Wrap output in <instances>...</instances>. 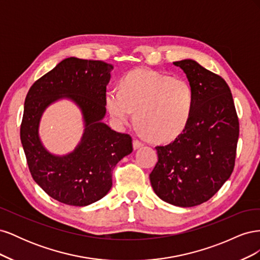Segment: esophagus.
Instances as JSON below:
<instances>
[{
    "label": "esophagus",
    "mask_w": 260,
    "mask_h": 260,
    "mask_svg": "<svg viewBox=\"0 0 260 260\" xmlns=\"http://www.w3.org/2000/svg\"><path fill=\"white\" fill-rule=\"evenodd\" d=\"M142 146H143V143L141 142V141H139V140L133 141V148H135V149H138V148L142 147Z\"/></svg>",
    "instance_id": "1"
}]
</instances>
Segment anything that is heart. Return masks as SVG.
Returning <instances> with one entry per match:
<instances>
[{"mask_svg": "<svg viewBox=\"0 0 260 260\" xmlns=\"http://www.w3.org/2000/svg\"><path fill=\"white\" fill-rule=\"evenodd\" d=\"M105 103L118 127L128 124L136 111L141 130L165 142L186 128L194 108V91L181 78L139 68L122 78L120 89L107 90Z\"/></svg>", "mask_w": 260, "mask_h": 260, "instance_id": "heart-1", "label": "heart"}]
</instances>
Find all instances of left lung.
<instances>
[{"mask_svg": "<svg viewBox=\"0 0 260 260\" xmlns=\"http://www.w3.org/2000/svg\"><path fill=\"white\" fill-rule=\"evenodd\" d=\"M194 91L186 128L174 142L156 146L158 161L149 175L164 202L193 207L212 198L230 178L237 154L239 119L229 85L194 59L175 61Z\"/></svg>", "mask_w": 260, "mask_h": 260, "instance_id": "8db88e82", "label": "left lung"}]
</instances>
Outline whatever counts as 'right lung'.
Instances as JSON below:
<instances>
[{"label": "right lung", "mask_w": 260, "mask_h": 260, "mask_svg": "<svg viewBox=\"0 0 260 260\" xmlns=\"http://www.w3.org/2000/svg\"><path fill=\"white\" fill-rule=\"evenodd\" d=\"M113 69L102 60L65 58L37 80L26 96L20 140L31 176L46 194L66 205L82 207L103 199L113 185L116 165L133 149L129 135L103 122ZM61 99L81 109L85 129L74 151L56 155L43 145L38 128L45 109Z\"/></svg>", "instance_id": "add662e5"}]
</instances>
